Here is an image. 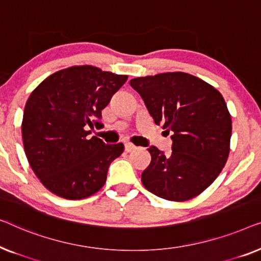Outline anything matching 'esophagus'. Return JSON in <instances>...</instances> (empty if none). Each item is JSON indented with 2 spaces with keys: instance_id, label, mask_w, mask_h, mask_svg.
<instances>
[{
  "instance_id": "esophagus-1",
  "label": "esophagus",
  "mask_w": 261,
  "mask_h": 261,
  "mask_svg": "<svg viewBox=\"0 0 261 261\" xmlns=\"http://www.w3.org/2000/svg\"><path fill=\"white\" fill-rule=\"evenodd\" d=\"M134 150H136V145H134L130 142L125 143V151L126 152H131V151H134Z\"/></svg>"
}]
</instances>
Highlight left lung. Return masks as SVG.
Listing matches in <instances>:
<instances>
[{
	"instance_id": "1",
	"label": "left lung",
	"mask_w": 261,
	"mask_h": 261,
	"mask_svg": "<svg viewBox=\"0 0 261 261\" xmlns=\"http://www.w3.org/2000/svg\"><path fill=\"white\" fill-rule=\"evenodd\" d=\"M130 85L141 95L156 125L171 134L170 155L156 148L142 183L169 201H187L208 188L229 155L232 119L221 93L183 72L139 76Z\"/></svg>"
}]
</instances>
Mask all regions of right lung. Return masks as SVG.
Returning <instances> with one entry per match:
<instances>
[{
  "label": "right lung",
  "mask_w": 261,
  "mask_h": 261,
  "mask_svg": "<svg viewBox=\"0 0 261 261\" xmlns=\"http://www.w3.org/2000/svg\"><path fill=\"white\" fill-rule=\"evenodd\" d=\"M126 80L94 66H73L53 73L29 95L22 119L24 152L49 192L82 200L105 185L124 145L89 139L87 129L101 126V110Z\"/></svg>",
  "instance_id": "obj_1"
}]
</instances>
